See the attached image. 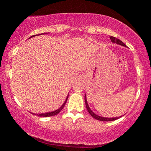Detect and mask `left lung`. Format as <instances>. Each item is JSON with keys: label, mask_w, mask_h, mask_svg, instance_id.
I'll return each instance as SVG.
<instances>
[{"label": "left lung", "mask_w": 151, "mask_h": 151, "mask_svg": "<svg viewBox=\"0 0 151 151\" xmlns=\"http://www.w3.org/2000/svg\"><path fill=\"white\" fill-rule=\"evenodd\" d=\"M110 40L111 41V42L119 44V45H122V46L127 47L126 45L123 43L121 40L117 39V38H116V37H113V36H110ZM85 103H86V108H87V110L89 113V114H90L93 117L95 118V119L102 121H115L116 119H118L119 118L121 117H121H114V118H105V117H101V116H99V115H96L95 114H94L93 112L91 110L90 108L89 107V106L88 104V102H87V100H86V95H85Z\"/></svg>", "instance_id": "1"}]
</instances>
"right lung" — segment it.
<instances>
[{
	"label": "right lung",
	"instance_id": "add662e5",
	"mask_svg": "<svg viewBox=\"0 0 151 151\" xmlns=\"http://www.w3.org/2000/svg\"><path fill=\"white\" fill-rule=\"evenodd\" d=\"M36 36V35H34V36H31L30 38L32 37H34V36ZM68 96H69V95H68ZM68 96H67V97L66 100H65V102H64L63 104V105L62 106H61L59 109H58L57 110H55V111H51V112H49V113H45V114H33V113H31V114H34V115H37V116H40V117H51V116H54V115H57L58 114H59L60 112L61 111V110H62V109L63 108V107L65 106V103H66V102H67V99H68Z\"/></svg>",
	"mask_w": 151,
	"mask_h": 151
}]
</instances>
